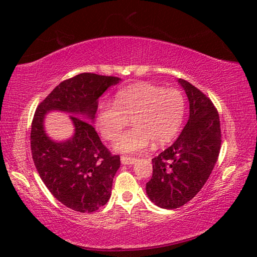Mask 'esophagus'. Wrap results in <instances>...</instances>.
Wrapping results in <instances>:
<instances>
[{
    "mask_svg": "<svg viewBox=\"0 0 257 257\" xmlns=\"http://www.w3.org/2000/svg\"><path fill=\"white\" fill-rule=\"evenodd\" d=\"M136 161H137V159L129 158V156H127V155L121 156V163L122 164H134Z\"/></svg>",
    "mask_w": 257,
    "mask_h": 257,
    "instance_id": "1",
    "label": "esophagus"
}]
</instances>
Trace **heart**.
Instances as JSON below:
<instances>
[{"mask_svg": "<svg viewBox=\"0 0 257 257\" xmlns=\"http://www.w3.org/2000/svg\"><path fill=\"white\" fill-rule=\"evenodd\" d=\"M184 115L185 98L179 90L142 82L118 90L114 103H101L96 124L102 136L113 142L132 119L134 128L118 139L114 149L121 153H135L145 150L152 142L162 146L173 141Z\"/></svg>", "mask_w": 257, "mask_h": 257, "instance_id": "1", "label": "heart"}]
</instances>
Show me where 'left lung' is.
I'll return each instance as SVG.
<instances>
[{"label": "left lung", "mask_w": 257, "mask_h": 257, "mask_svg": "<svg viewBox=\"0 0 257 257\" xmlns=\"http://www.w3.org/2000/svg\"><path fill=\"white\" fill-rule=\"evenodd\" d=\"M189 101V119L180 136L152 159L153 176L146 193L155 205L178 208L185 205L205 185L219 158L221 128L219 113L205 94L179 79Z\"/></svg>", "instance_id": "8db88e82"}]
</instances>
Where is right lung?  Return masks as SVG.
Segmentation results:
<instances>
[{"label":"right lung","instance_id":"1","mask_svg":"<svg viewBox=\"0 0 257 257\" xmlns=\"http://www.w3.org/2000/svg\"><path fill=\"white\" fill-rule=\"evenodd\" d=\"M119 80L118 77L80 73L56 86L35 111L30 132L35 167L51 194L73 211L95 212L111 196L120 156L111 154L87 120H94L98 97ZM53 109L73 114L75 135L66 142L56 143L45 134L44 115Z\"/></svg>","mask_w":257,"mask_h":257}]
</instances>
